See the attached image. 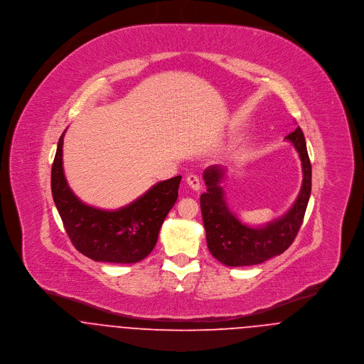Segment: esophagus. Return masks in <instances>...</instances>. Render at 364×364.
Returning <instances> with one entry per match:
<instances>
[{
    "label": "esophagus",
    "mask_w": 364,
    "mask_h": 364,
    "mask_svg": "<svg viewBox=\"0 0 364 364\" xmlns=\"http://www.w3.org/2000/svg\"><path fill=\"white\" fill-rule=\"evenodd\" d=\"M186 183L193 189V191H200V179H199V176L198 175H195V173H189L188 176H186Z\"/></svg>",
    "instance_id": "esophagus-1"
}]
</instances>
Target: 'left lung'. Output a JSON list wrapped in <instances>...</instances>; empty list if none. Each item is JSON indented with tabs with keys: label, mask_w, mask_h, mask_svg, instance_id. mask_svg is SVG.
Wrapping results in <instances>:
<instances>
[{
	"label": "left lung",
	"mask_w": 364,
	"mask_h": 364,
	"mask_svg": "<svg viewBox=\"0 0 364 364\" xmlns=\"http://www.w3.org/2000/svg\"><path fill=\"white\" fill-rule=\"evenodd\" d=\"M286 140L294 146L301 159L303 185L291 208L264 225L242 224L227 206L225 193L220 186L225 171L218 165L205 169L203 179L208 191L200 196V208L208 251L218 262L227 266L258 264L283 254L293 244L311 195V162L300 127L287 134Z\"/></svg>",
	"instance_id": "left-lung-1"
}]
</instances>
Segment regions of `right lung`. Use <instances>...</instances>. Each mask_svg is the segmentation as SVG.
Listing matches in <instances>:
<instances>
[{
  "label": "right lung",
  "mask_w": 364,
  "mask_h": 364,
  "mask_svg": "<svg viewBox=\"0 0 364 364\" xmlns=\"http://www.w3.org/2000/svg\"><path fill=\"white\" fill-rule=\"evenodd\" d=\"M64 133L53 161L52 193L73 245L97 262L136 263L144 259L154 250L159 228L178 199L182 176L158 182L143 196L119 210L88 206L73 193L64 176Z\"/></svg>",
  "instance_id": "add662e5"
}]
</instances>
